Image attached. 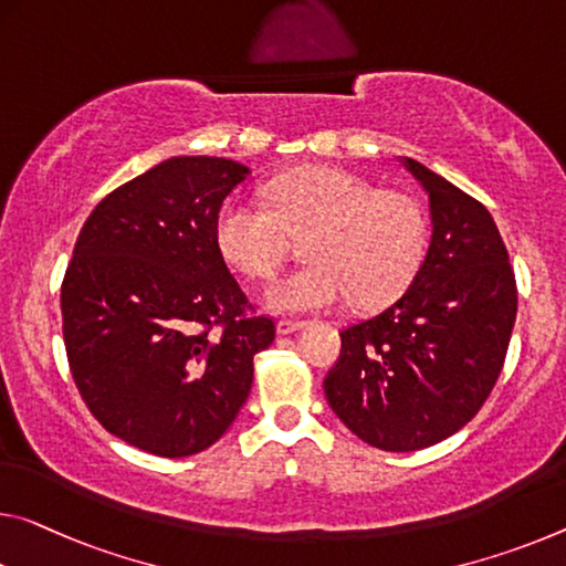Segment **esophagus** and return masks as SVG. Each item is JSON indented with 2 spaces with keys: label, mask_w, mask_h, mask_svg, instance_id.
Returning a JSON list of instances; mask_svg holds the SVG:
<instances>
[{
  "label": "esophagus",
  "mask_w": 566,
  "mask_h": 566,
  "mask_svg": "<svg viewBox=\"0 0 566 566\" xmlns=\"http://www.w3.org/2000/svg\"><path fill=\"white\" fill-rule=\"evenodd\" d=\"M302 325L304 322L300 319H280L276 322V332H280V335H292V332H297Z\"/></svg>",
  "instance_id": "esophagus-1"
}]
</instances>
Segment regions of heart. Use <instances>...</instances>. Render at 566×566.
Instances as JSON below:
<instances>
[{
	"label": "heart",
	"instance_id": "1",
	"mask_svg": "<svg viewBox=\"0 0 566 566\" xmlns=\"http://www.w3.org/2000/svg\"><path fill=\"white\" fill-rule=\"evenodd\" d=\"M269 209L227 201L217 217L223 259L256 280L272 276L286 234H307V264L264 290L274 312L327 310L353 300L360 310L396 302L418 280L430 249V217L416 196L378 188L343 168L310 166L266 186Z\"/></svg>",
	"mask_w": 566,
	"mask_h": 566
}]
</instances>
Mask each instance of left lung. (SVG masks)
<instances>
[{
    "label": "left lung",
    "mask_w": 566,
    "mask_h": 566,
    "mask_svg": "<svg viewBox=\"0 0 566 566\" xmlns=\"http://www.w3.org/2000/svg\"><path fill=\"white\" fill-rule=\"evenodd\" d=\"M430 249L418 280L378 315L339 332L325 378L335 416L380 451H420L476 416L499 380L516 319V280L486 206L423 164Z\"/></svg>",
    "instance_id": "left-lung-1"
}]
</instances>
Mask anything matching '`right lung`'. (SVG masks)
Instances as JSON below:
<instances>
[{"label": "right lung", "mask_w": 566, "mask_h": 566, "mask_svg": "<svg viewBox=\"0 0 566 566\" xmlns=\"http://www.w3.org/2000/svg\"><path fill=\"white\" fill-rule=\"evenodd\" d=\"M251 170L176 156L95 206L60 292L80 396L105 430L164 459L217 443L254 380L274 322L249 302L217 244L223 199Z\"/></svg>", "instance_id": "obj_1"}]
</instances>
